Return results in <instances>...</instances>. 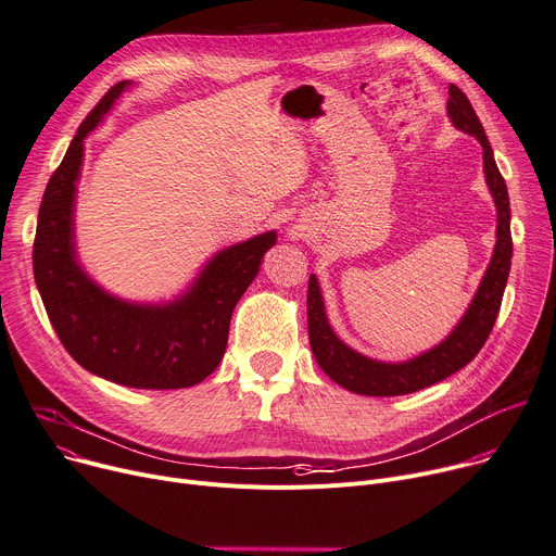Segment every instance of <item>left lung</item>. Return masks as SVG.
<instances>
[{"label": "left lung", "instance_id": "left-lung-1", "mask_svg": "<svg viewBox=\"0 0 556 556\" xmlns=\"http://www.w3.org/2000/svg\"><path fill=\"white\" fill-rule=\"evenodd\" d=\"M447 117L458 131L475 136L483 147V174L485 185L496 206V244L485 276L469 303L458 325L445 336V340L403 363H386L369 358L348 343H343L331 329L325 312L323 291L318 278L309 276L307 291V325L309 343L320 369L338 386L363 396H403L430 388L434 382L452 376L472 361L494 327L501 309L503 291L511 265V233H509V198L501 170L494 162V151L488 142L483 124L479 122L467 96L450 84Z\"/></svg>", "mask_w": 556, "mask_h": 556}]
</instances>
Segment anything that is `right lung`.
<instances>
[{"label":"right lung","mask_w":556,"mask_h":556,"mask_svg":"<svg viewBox=\"0 0 556 556\" xmlns=\"http://www.w3.org/2000/svg\"><path fill=\"white\" fill-rule=\"evenodd\" d=\"M129 81H119L79 124L41 198L33 274L53 329L87 371L124 388L180 390L202 382L225 356L233 307L258 276L278 233L265 231L218 251L178 298L129 303L102 289L77 261L75 193L84 140Z\"/></svg>","instance_id":"right-lung-1"}]
</instances>
